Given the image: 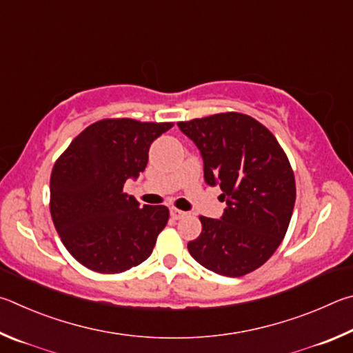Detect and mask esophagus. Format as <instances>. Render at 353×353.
<instances>
[{
    "instance_id": "34e87169",
    "label": "esophagus",
    "mask_w": 353,
    "mask_h": 353,
    "mask_svg": "<svg viewBox=\"0 0 353 353\" xmlns=\"http://www.w3.org/2000/svg\"><path fill=\"white\" fill-rule=\"evenodd\" d=\"M170 215H172V219L180 220V219H183V217H186L188 212L180 211V209H176V208H170Z\"/></svg>"
}]
</instances>
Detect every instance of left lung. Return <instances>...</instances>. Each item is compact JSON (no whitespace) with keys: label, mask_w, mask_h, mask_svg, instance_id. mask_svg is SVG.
I'll return each mask as SVG.
<instances>
[{"label":"left lung","mask_w":353,"mask_h":353,"mask_svg":"<svg viewBox=\"0 0 353 353\" xmlns=\"http://www.w3.org/2000/svg\"><path fill=\"white\" fill-rule=\"evenodd\" d=\"M178 127L199 147L205 181L220 186L226 201L220 220L200 217L190 256L221 276L248 274L274 254L292 220L296 183L287 154L267 127L236 111Z\"/></svg>","instance_id":"1"}]
</instances>
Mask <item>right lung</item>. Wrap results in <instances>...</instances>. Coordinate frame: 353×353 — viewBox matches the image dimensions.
<instances>
[{
  "label": "right lung",
  "mask_w": 353,
  "mask_h": 353,
  "mask_svg": "<svg viewBox=\"0 0 353 353\" xmlns=\"http://www.w3.org/2000/svg\"><path fill=\"white\" fill-rule=\"evenodd\" d=\"M172 127L128 117L97 121L55 161L51 217L61 243L83 267L114 274L152 254L169 209L141 208L123 184L144 172L152 142Z\"/></svg>",
  "instance_id": "right-lung-1"
}]
</instances>
